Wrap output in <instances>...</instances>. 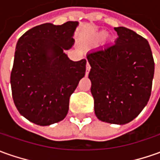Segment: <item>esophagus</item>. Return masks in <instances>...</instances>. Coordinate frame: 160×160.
<instances>
[{"mask_svg": "<svg viewBox=\"0 0 160 160\" xmlns=\"http://www.w3.org/2000/svg\"><path fill=\"white\" fill-rule=\"evenodd\" d=\"M90 68H91V66H90V65H89L88 62H87V65H86V70H87V72H86V74L88 75V74L89 71H90Z\"/></svg>", "mask_w": 160, "mask_h": 160, "instance_id": "obj_1", "label": "esophagus"}]
</instances>
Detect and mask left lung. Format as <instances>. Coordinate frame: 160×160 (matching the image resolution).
I'll return each mask as SVG.
<instances>
[{"label":"left lung","instance_id":"left-lung-1","mask_svg":"<svg viewBox=\"0 0 160 160\" xmlns=\"http://www.w3.org/2000/svg\"><path fill=\"white\" fill-rule=\"evenodd\" d=\"M111 45L94 50L87 58L91 69L94 112L101 121L125 124L148 102L154 74V59L148 41L125 27H117Z\"/></svg>","mask_w":160,"mask_h":160}]
</instances>
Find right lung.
<instances>
[{"label": "right lung", "instance_id": "add662e5", "mask_svg": "<svg viewBox=\"0 0 160 160\" xmlns=\"http://www.w3.org/2000/svg\"><path fill=\"white\" fill-rule=\"evenodd\" d=\"M78 22L43 23L26 31L16 43L10 75L17 110L29 121L46 126L63 120L72 94L86 72V59L65 53L73 44Z\"/></svg>", "mask_w": 160, "mask_h": 160}]
</instances>
